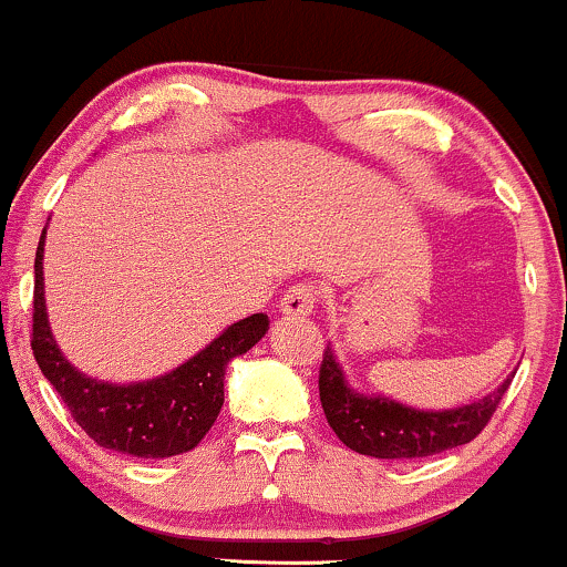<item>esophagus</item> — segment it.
Returning <instances> with one entry per match:
<instances>
[{
    "label": "esophagus",
    "instance_id": "esophagus-1",
    "mask_svg": "<svg viewBox=\"0 0 567 567\" xmlns=\"http://www.w3.org/2000/svg\"><path fill=\"white\" fill-rule=\"evenodd\" d=\"M319 292L309 282H298L285 292L282 303H279V311H282L285 319H306L313 313V306H317Z\"/></svg>",
    "mask_w": 567,
    "mask_h": 567
}]
</instances>
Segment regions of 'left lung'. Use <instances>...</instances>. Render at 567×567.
Listing matches in <instances>:
<instances>
[{
  "instance_id": "1",
  "label": "left lung",
  "mask_w": 567,
  "mask_h": 567,
  "mask_svg": "<svg viewBox=\"0 0 567 567\" xmlns=\"http://www.w3.org/2000/svg\"><path fill=\"white\" fill-rule=\"evenodd\" d=\"M515 372L494 391L454 409H417L383 393H359L327 343L319 367V399L330 427L351 452L374 460H414L462 446L478 435L507 393Z\"/></svg>"
}]
</instances>
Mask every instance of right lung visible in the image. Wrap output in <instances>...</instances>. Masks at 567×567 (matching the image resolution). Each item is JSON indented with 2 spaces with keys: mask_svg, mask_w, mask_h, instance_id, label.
Masks as SVG:
<instances>
[{
  "mask_svg": "<svg viewBox=\"0 0 567 567\" xmlns=\"http://www.w3.org/2000/svg\"><path fill=\"white\" fill-rule=\"evenodd\" d=\"M44 240L47 227L33 261L31 349L39 370L71 409L73 420L102 449L142 460H163L195 449L221 412L227 364L266 336L269 317L250 313L229 324L206 349L158 378L136 383L89 378L63 357L52 336L44 301Z\"/></svg>",
  "mask_w": 567,
  "mask_h": 567,
  "instance_id": "1",
  "label": "right lung"
}]
</instances>
